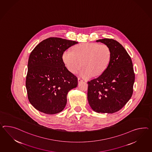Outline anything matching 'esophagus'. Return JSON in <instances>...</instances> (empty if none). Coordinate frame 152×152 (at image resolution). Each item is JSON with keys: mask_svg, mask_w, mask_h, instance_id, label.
Here are the masks:
<instances>
[{"mask_svg": "<svg viewBox=\"0 0 152 152\" xmlns=\"http://www.w3.org/2000/svg\"><path fill=\"white\" fill-rule=\"evenodd\" d=\"M78 83H80V82H83V80L80 78H78Z\"/></svg>", "mask_w": 152, "mask_h": 152, "instance_id": "34e87169", "label": "esophagus"}]
</instances>
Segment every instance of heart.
Wrapping results in <instances>:
<instances>
[{
  "label": "heart",
  "instance_id": "b5f03b06",
  "mask_svg": "<svg viewBox=\"0 0 152 152\" xmlns=\"http://www.w3.org/2000/svg\"><path fill=\"white\" fill-rule=\"evenodd\" d=\"M62 58L67 69L76 73L83 66L80 75L85 78L99 77L108 67L111 58L110 48L105 44L94 42L80 43L73 47V51L66 50Z\"/></svg>",
  "mask_w": 152,
  "mask_h": 152
}]
</instances>
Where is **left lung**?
Listing matches in <instances>:
<instances>
[{
	"label": "left lung",
	"mask_w": 152,
	"mask_h": 152,
	"mask_svg": "<svg viewBox=\"0 0 152 152\" xmlns=\"http://www.w3.org/2000/svg\"><path fill=\"white\" fill-rule=\"evenodd\" d=\"M96 42L110 48L111 58L101 75L88 82V100L94 111L113 113L121 110L132 97L135 79L132 61L117 41L103 39Z\"/></svg>",
	"instance_id": "8db88e82"
}]
</instances>
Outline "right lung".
<instances>
[{
    "instance_id": "add662e5",
    "label": "right lung",
    "mask_w": 152,
    "mask_h": 152,
    "mask_svg": "<svg viewBox=\"0 0 152 152\" xmlns=\"http://www.w3.org/2000/svg\"><path fill=\"white\" fill-rule=\"evenodd\" d=\"M78 42L50 37L31 52L27 65L26 88L28 99L40 112L60 113L66 104V95L78 85V78L67 69L63 52Z\"/></svg>"
}]
</instances>
